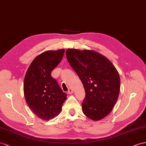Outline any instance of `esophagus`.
I'll return each instance as SVG.
<instances>
[{
  "label": "esophagus",
  "mask_w": 146,
  "mask_h": 146,
  "mask_svg": "<svg viewBox=\"0 0 146 146\" xmlns=\"http://www.w3.org/2000/svg\"><path fill=\"white\" fill-rule=\"evenodd\" d=\"M73 93V90L72 88H69L68 90V94H72Z\"/></svg>",
  "instance_id": "34e87169"
}]
</instances>
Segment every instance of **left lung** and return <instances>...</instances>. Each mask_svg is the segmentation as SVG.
<instances>
[{
  "label": "left lung",
  "mask_w": 146,
  "mask_h": 146,
  "mask_svg": "<svg viewBox=\"0 0 146 146\" xmlns=\"http://www.w3.org/2000/svg\"><path fill=\"white\" fill-rule=\"evenodd\" d=\"M66 56L84 87L83 113L94 121L105 118L119 97L120 79L117 70L108 58L93 50L68 49Z\"/></svg>",
  "instance_id": "8db88e82"
}]
</instances>
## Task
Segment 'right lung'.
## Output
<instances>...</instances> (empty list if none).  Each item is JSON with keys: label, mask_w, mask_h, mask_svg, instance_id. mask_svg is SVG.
Wrapping results in <instances>:
<instances>
[{"label": "right lung", "mask_w": 146, "mask_h": 146, "mask_svg": "<svg viewBox=\"0 0 146 146\" xmlns=\"http://www.w3.org/2000/svg\"><path fill=\"white\" fill-rule=\"evenodd\" d=\"M64 49L43 52L29 66L24 80V94L31 110L39 118L48 120L58 115L66 99L52 71L61 62Z\"/></svg>", "instance_id": "1"}]
</instances>
